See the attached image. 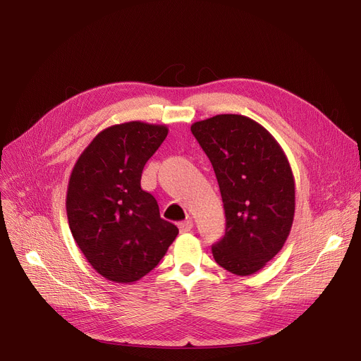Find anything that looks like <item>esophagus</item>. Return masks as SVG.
<instances>
[{
	"label": "esophagus",
	"mask_w": 361,
	"mask_h": 361,
	"mask_svg": "<svg viewBox=\"0 0 361 361\" xmlns=\"http://www.w3.org/2000/svg\"><path fill=\"white\" fill-rule=\"evenodd\" d=\"M178 228H180V233H188V231H190V230L193 228V221H192L190 218H188V219L180 222V224H178Z\"/></svg>",
	"instance_id": "1"
}]
</instances>
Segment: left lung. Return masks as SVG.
I'll return each instance as SVG.
<instances>
[{
    "instance_id": "obj_1",
    "label": "left lung",
    "mask_w": 361,
    "mask_h": 361,
    "mask_svg": "<svg viewBox=\"0 0 361 361\" xmlns=\"http://www.w3.org/2000/svg\"><path fill=\"white\" fill-rule=\"evenodd\" d=\"M209 158L225 209V235L212 245L219 267L260 271L287 241L295 211L294 176L282 147L255 120L219 114L192 124Z\"/></svg>"
}]
</instances>
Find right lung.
Returning a JSON list of instances; mask_svg holds the SVG:
<instances>
[{
  "mask_svg": "<svg viewBox=\"0 0 361 361\" xmlns=\"http://www.w3.org/2000/svg\"><path fill=\"white\" fill-rule=\"evenodd\" d=\"M168 135L165 124L128 121L98 133L75 161L66 197L70 231L92 268L131 283L154 269L178 234L140 187L142 171Z\"/></svg>",
  "mask_w": 361,
  "mask_h": 361,
  "instance_id": "right-lung-1",
  "label": "right lung"
}]
</instances>
